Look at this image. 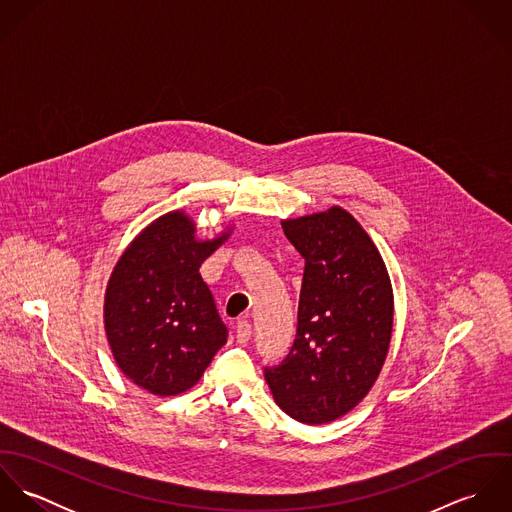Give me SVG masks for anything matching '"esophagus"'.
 I'll return each instance as SVG.
<instances>
[{"mask_svg":"<svg viewBox=\"0 0 512 512\" xmlns=\"http://www.w3.org/2000/svg\"><path fill=\"white\" fill-rule=\"evenodd\" d=\"M250 335H252V325L248 319H240L236 323V341L240 345H246L250 341Z\"/></svg>","mask_w":512,"mask_h":512,"instance_id":"obj_1","label":"esophagus"}]
</instances>
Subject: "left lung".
Wrapping results in <instances>:
<instances>
[{
  "instance_id": "8db88e82",
  "label": "left lung",
  "mask_w": 512,
  "mask_h": 512,
  "mask_svg": "<svg viewBox=\"0 0 512 512\" xmlns=\"http://www.w3.org/2000/svg\"><path fill=\"white\" fill-rule=\"evenodd\" d=\"M305 258L297 335L264 376L293 420L329 424L374 386L388 355L394 295L384 260L361 222L341 207L282 220Z\"/></svg>"
}]
</instances>
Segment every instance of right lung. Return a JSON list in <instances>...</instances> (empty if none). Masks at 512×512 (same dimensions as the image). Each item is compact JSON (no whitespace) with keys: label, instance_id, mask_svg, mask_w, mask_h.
Listing matches in <instances>:
<instances>
[{"label":"right lung","instance_id":"1","mask_svg":"<svg viewBox=\"0 0 512 512\" xmlns=\"http://www.w3.org/2000/svg\"><path fill=\"white\" fill-rule=\"evenodd\" d=\"M230 236L199 240L185 211L153 220L118 258L104 295V329L120 370L155 396L193 388L228 331L199 268Z\"/></svg>","mask_w":512,"mask_h":512}]
</instances>
